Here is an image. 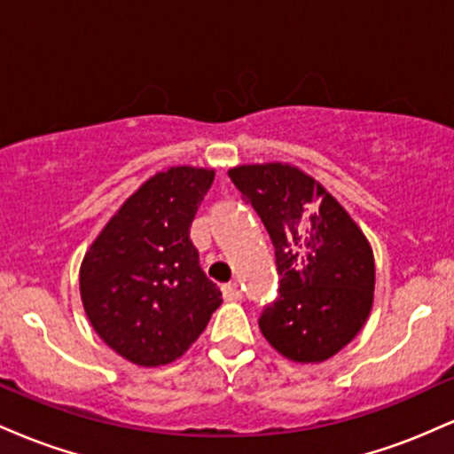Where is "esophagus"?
I'll return each instance as SVG.
<instances>
[{"label": "esophagus", "mask_w": 454, "mask_h": 454, "mask_svg": "<svg viewBox=\"0 0 454 454\" xmlns=\"http://www.w3.org/2000/svg\"><path fill=\"white\" fill-rule=\"evenodd\" d=\"M222 296L223 301H241V290L237 288V284H226L222 286Z\"/></svg>", "instance_id": "esophagus-1"}]
</instances>
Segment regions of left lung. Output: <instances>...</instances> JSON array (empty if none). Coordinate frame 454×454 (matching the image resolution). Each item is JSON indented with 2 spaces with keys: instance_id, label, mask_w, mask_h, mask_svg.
<instances>
[{
  "instance_id": "8db88e82",
  "label": "left lung",
  "mask_w": 454,
  "mask_h": 454,
  "mask_svg": "<svg viewBox=\"0 0 454 454\" xmlns=\"http://www.w3.org/2000/svg\"><path fill=\"white\" fill-rule=\"evenodd\" d=\"M228 176L275 247L279 299L260 316V331L290 361H328L372 314V245L340 200L299 166L241 164Z\"/></svg>"
}]
</instances>
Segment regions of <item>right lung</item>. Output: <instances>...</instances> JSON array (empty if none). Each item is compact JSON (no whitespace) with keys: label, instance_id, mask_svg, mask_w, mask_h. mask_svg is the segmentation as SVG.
<instances>
[{"label":"right lung","instance_id":"1","mask_svg":"<svg viewBox=\"0 0 454 454\" xmlns=\"http://www.w3.org/2000/svg\"><path fill=\"white\" fill-rule=\"evenodd\" d=\"M213 168L170 166L114 211L81 262V301L93 331L140 367L181 358L222 305L202 273L190 226Z\"/></svg>","mask_w":454,"mask_h":454}]
</instances>
